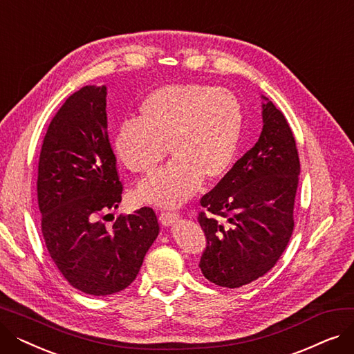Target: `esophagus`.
I'll return each mask as SVG.
<instances>
[{
  "label": "esophagus",
  "mask_w": 354,
  "mask_h": 354,
  "mask_svg": "<svg viewBox=\"0 0 354 354\" xmlns=\"http://www.w3.org/2000/svg\"><path fill=\"white\" fill-rule=\"evenodd\" d=\"M178 218H179L178 214L175 212H162L159 216V221L163 227H171L178 221Z\"/></svg>",
  "instance_id": "1"
}]
</instances>
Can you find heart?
Listing matches in <instances>:
<instances>
[{
  "mask_svg": "<svg viewBox=\"0 0 354 354\" xmlns=\"http://www.w3.org/2000/svg\"><path fill=\"white\" fill-rule=\"evenodd\" d=\"M138 120L123 122L111 140L127 171L152 175L167 151L172 162L140 183L138 198L158 207H178L202 180L224 178L235 160L243 106L232 91L207 84L163 86L142 100Z\"/></svg>",
  "mask_w": 354,
  "mask_h": 354,
  "instance_id": "heart-1",
  "label": "heart"
}]
</instances>
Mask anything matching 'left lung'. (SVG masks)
I'll return each instance as SVG.
<instances>
[{"label": "left lung", "mask_w": 354, "mask_h": 354, "mask_svg": "<svg viewBox=\"0 0 354 354\" xmlns=\"http://www.w3.org/2000/svg\"><path fill=\"white\" fill-rule=\"evenodd\" d=\"M263 130L216 187L203 195L199 214L207 250L199 268L211 283L238 288L268 272L292 234L300 160L291 129L261 95Z\"/></svg>", "instance_id": "1"}]
</instances>
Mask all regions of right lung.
Returning <instances> with one entry per match:
<instances>
[{"label": "right lung", "instance_id": "obj_1", "mask_svg": "<svg viewBox=\"0 0 354 354\" xmlns=\"http://www.w3.org/2000/svg\"><path fill=\"white\" fill-rule=\"evenodd\" d=\"M106 96V86H84L66 100L47 129L37 179L47 251L66 280L90 295L132 284L159 234L151 208L120 215L110 228L100 221L119 207L123 191Z\"/></svg>", "mask_w": 354, "mask_h": 354}]
</instances>
